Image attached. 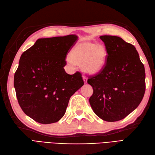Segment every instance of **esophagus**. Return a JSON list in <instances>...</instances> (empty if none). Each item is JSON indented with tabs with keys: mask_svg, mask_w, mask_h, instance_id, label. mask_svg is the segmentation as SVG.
<instances>
[{
	"mask_svg": "<svg viewBox=\"0 0 155 155\" xmlns=\"http://www.w3.org/2000/svg\"><path fill=\"white\" fill-rule=\"evenodd\" d=\"M83 80H84V81L85 84H87V77L83 76Z\"/></svg>",
	"mask_w": 155,
	"mask_h": 155,
	"instance_id": "34e87169",
	"label": "esophagus"
}]
</instances>
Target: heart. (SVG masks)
<instances>
[{"instance_id":"1","label":"heart","mask_w":155,"mask_h":155,"mask_svg":"<svg viewBox=\"0 0 155 155\" xmlns=\"http://www.w3.org/2000/svg\"><path fill=\"white\" fill-rule=\"evenodd\" d=\"M108 56L103 45L84 41L73 48L70 54V62L81 66L88 74H95L103 70Z\"/></svg>"}]
</instances>
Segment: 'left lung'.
<instances>
[{
    "label": "left lung",
    "mask_w": 155,
    "mask_h": 155,
    "mask_svg": "<svg viewBox=\"0 0 155 155\" xmlns=\"http://www.w3.org/2000/svg\"><path fill=\"white\" fill-rule=\"evenodd\" d=\"M100 39L108 56L103 70L87 80L93 89L89 103L100 118L116 122L141 102L145 91V68L133 45L117 36L103 35Z\"/></svg>",
    "instance_id": "obj_1"
}]
</instances>
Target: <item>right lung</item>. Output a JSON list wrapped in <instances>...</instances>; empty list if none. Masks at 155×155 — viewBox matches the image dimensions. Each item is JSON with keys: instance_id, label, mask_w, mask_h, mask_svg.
Segmentation results:
<instances>
[{"instance_id": "1", "label": "right lung", "mask_w": 155, "mask_h": 155, "mask_svg": "<svg viewBox=\"0 0 155 155\" xmlns=\"http://www.w3.org/2000/svg\"><path fill=\"white\" fill-rule=\"evenodd\" d=\"M75 35L39 39L22 53L14 74L18 103L35 121L48 124L64 115L70 97L84 85L81 74H68L66 58Z\"/></svg>"}]
</instances>
